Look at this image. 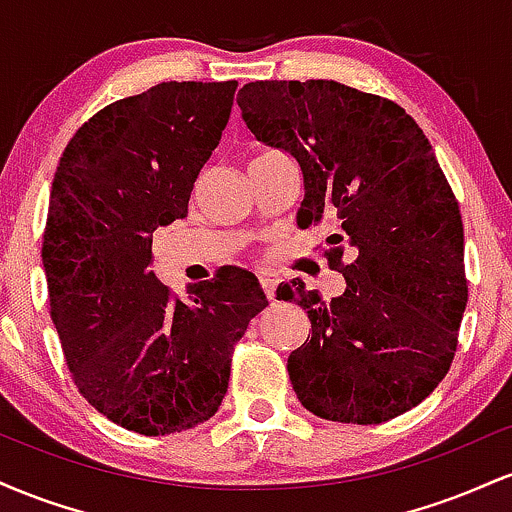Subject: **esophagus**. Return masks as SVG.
Segmentation results:
<instances>
[{
	"label": "esophagus",
	"mask_w": 512,
	"mask_h": 512,
	"mask_svg": "<svg viewBox=\"0 0 512 512\" xmlns=\"http://www.w3.org/2000/svg\"><path fill=\"white\" fill-rule=\"evenodd\" d=\"M260 284L264 289V296H267L269 301H274L276 286H279V276H276L274 272H260Z\"/></svg>",
	"instance_id": "34e87169"
}]
</instances>
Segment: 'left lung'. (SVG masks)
<instances>
[{"label": "left lung", "mask_w": 512, "mask_h": 512, "mask_svg": "<svg viewBox=\"0 0 512 512\" xmlns=\"http://www.w3.org/2000/svg\"><path fill=\"white\" fill-rule=\"evenodd\" d=\"M238 105L260 142L298 161V223H330L325 257L346 279L332 301L303 281L276 291L313 327L289 356L293 392L342 424L414 409L450 370L467 305L460 207L424 129L395 101L325 79L252 81Z\"/></svg>", "instance_id": "left-lung-1"}]
</instances>
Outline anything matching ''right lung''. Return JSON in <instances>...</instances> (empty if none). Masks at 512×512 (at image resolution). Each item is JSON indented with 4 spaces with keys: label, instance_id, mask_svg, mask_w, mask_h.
Masks as SVG:
<instances>
[{
    "label": "right lung",
    "instance_id": "right-lung-1",
    "mask_svg": "<svg viewBox=\"0 0 512 512\" xmlns=\"http://www.w3.org/2000/svg\"><path fill=\"white\" fill-rule=\"evenodd\" d=\"M238 81H163L105 105L67 144L43 233L50 317L74 385L142 436L209 421L233 346L267 308L255 274L221 267L182 301L151 272L158 226L185 219Z\"/></svg>",
    "mask_w": 512,
    "mask_h": 512
}]
</instances>
